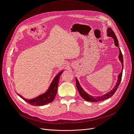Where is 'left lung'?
Segmentation results:
<instances>
[{"instance_id": "8db88e82", "label": "left lung", "mask_w": 134, "mask_h": 134, "mask_svg": "<svg viewBox=\"0 0 134 134\" xmlns=\"http://www.w3.org/2000/svg\"><path fill=\"white\" fill-rule=\"evenodd\" d=\"M107 32V36H108V37H111L112 38H113V40H114L115 46L119 47V41H118V40H117V38L116 37V35L114 33V32L112 31V30L111 28H108ZM119 48L120 50L119 58V60L121 62V64H122V70H121V72L118 75V79H117V82L116 83V84L115 85V87L113 88V89L111 91H109V92L106 93L105 94H104L103 96H101L94 97V96H91L84 91L82 87L80 86L78 80L77 79V78H75L76 79V86L77 89H78V91L80 95L81 96V97H82V98L88 101V102H99V101H102V100L107 99L109 98H110V97H111L113 94H114V93L117 91V88H118V87L119 86V84L121 82V78H122V69H123V67H124L123 56H122V52H121L120 48Z\"/></svg>"}]
</instances>
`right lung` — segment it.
I'll list each match as a JSON object with an SVG mask.
<instances>
[{"mask_svg": "<svg viewBox=\"0 0 134 134\" xmlns=\"http://www.w3.org/2000/svg\"><path fill=\"white\" fill-rule=\"evenodd\" d=\"M63 70H62L55 76L53 80L51 83L49 87H48L47 91L45 93L37 96V97H35V98L28 99L24 98L21 95L18 94V95L24 100H25L26 102L31 105H33V106H43V105L52 102L54 100L56 94H57L60 75L63 73Z\"/></svg>", "mask_w": 134, "mask_h": 134, "instance_id": "obj_1", "label": "right lung"}]
</instances>
